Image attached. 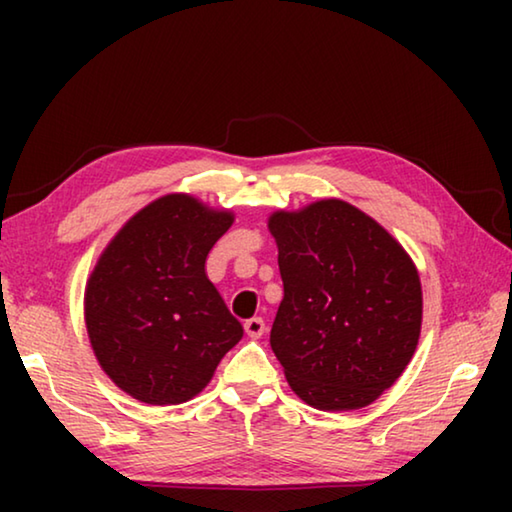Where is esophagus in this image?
Segmentation results:
<instances>
[{"label":"esophagus","instance_id":"obj_1","mask_svg":"<svg viewBox=\"0 0 512 512\" xmlns=\"http://www.w3.org/2000/svg\"><path fill=\"white\" fill-rule=\"evenodd\" d=\"M244 329H246V334L250 336V339H262L266 325H264L262 318H250L244 323Z\"/></svg>","mask_w":512,"mask_h":512}]
</instances>
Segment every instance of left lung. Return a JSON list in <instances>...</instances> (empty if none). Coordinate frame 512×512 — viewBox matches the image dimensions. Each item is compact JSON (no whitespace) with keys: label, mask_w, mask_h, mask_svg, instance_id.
Listing matches in <instances>:
<instances>
[{"label":"left lung","mask_w":512,"mask_h":512,"mask_svg":"<svg viewBox=\"0 0 512 512\" xmlns=\"http://www.w3.org/2000/svg\"><path fill=\"white\" fill-rule=\"evenodd\" d=\"M268 230L284 284L271 348L293 393L320 411L375 402L420 339L418 268L375 219L339 198L275 212Z\"/></svg>","instance_id":"left-lung-1"}]
</instances>
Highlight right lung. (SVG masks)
<instances>
[{
  "label": "right lung",
  "instance_id": "obj_1",
  "mask_svg": "<svg viewBox=\"0 0 512 512\" xmlns=\"http://www.w3.org/2000/svg\"><path fill=\"white\" fill-rule=\"evenodd\" d=\"M235 221L187 194L137 212L103 250L85 287V327L101 368L144 404L192 400L244 327L205 259Z\"/></svg>",
  "mask_w": 512,
  "mask_h": 512
}]
</instances>
